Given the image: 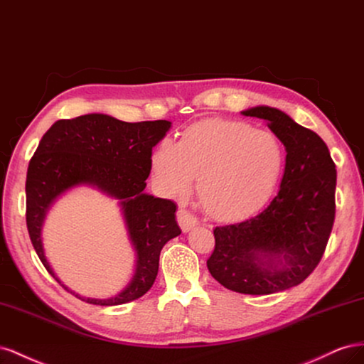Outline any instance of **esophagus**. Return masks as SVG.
Returning <instances> with one entry per match:
<instances>
[{"label": "esophagus", "mask_w": 364, "mask_h": 364, "mask_svg": "<svg viewBox=\"0 0 364 364\" xmlns=\"http://www.w3.org/2000/svg\"><path fill=\"white\" fill-rule=\"evenodd\" d=\"M176 221H178L183 232H189L191 228H193L196 224H198L196 218L184 209H180L178 212H176Z\"/></svg>", "instance_id": "1"}]
</instances>
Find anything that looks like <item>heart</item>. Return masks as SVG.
Masks as SVG:
<instances>
[{"label":"heart","instance_id":"1","mask_svg":"<svg viewBox=\"0 0 364 364\" xmlns=\"http://www.w3.org/2000/svg\"><path fill=\"white\" fill-rule=\"evenodd\" d=\"M152 172L169 196L192 188L205 212L241 221L272 198L285 166L284 144L273 132L240 120L210 119L184 129L181 141L163 139L152 152Z\"/></svg>","mask_w":364,"mask_h":364}]
</instances>
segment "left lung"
<instances>
[{"label": "left lung", "mask_w": 364, "mask_h": 364, "mask_svg": "<svg viewBox=\"0 0 364 364\" xmlns=\"http://www.w3.org/2000/svg\"><path fill=\"white\" fill-rule=\"evenodd\" d=\"M267 122L284 143L280 189L265 210L240 224L216 227L210 274L242 294H273L293 288L314 272L336 218L337 171L326 143L272 107L242 111Z\"/></svg>", "instance_id": "obj_1"}]
</instances>
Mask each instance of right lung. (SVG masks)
I'll list each match as a JSON object with an SVG mask.
<instances>
[{"mask_svg": "<svg viewBox=\"0 0 364 364\" xmlns=\"http://www.w3.org/2000/svg\"><path fill=\"white\" fill-rule=\"evenodd\" d=\"M171 124L168 120L128 123L99 112L58 120L41 139L28 163L26 221L30 240L47 272L87 304L114 306L146 294L157 277L163 245L181 233L175 221V203L144 192L152 148ZM79 185L95 187L119 201L138 253L133 279L114 298H82L71 292L54 274L43 253L40 235L46 212L60 194Z\"/></svg>", "mask_w": 364, "mask_h": 364, "instance_id": "add662e5", "label": "right lung"}]
</instances>
